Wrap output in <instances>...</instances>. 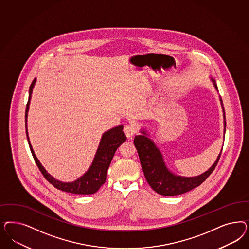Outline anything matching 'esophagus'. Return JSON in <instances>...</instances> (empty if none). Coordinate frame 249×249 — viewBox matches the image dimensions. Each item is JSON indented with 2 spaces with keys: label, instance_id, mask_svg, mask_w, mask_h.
I'll return each mask as SVG.
<instances>
[{
  "label": "esophagus",
  "instance_id": "34e87169",
  "mask_svg": "<svg viewBox=\"0 0 249 249\" xmlns=\"http://www.w3.org/2000/svg\"><path fill=\"white\" fill-rule=\"evenodd\" d=\"M137 125L136 124H127V125L124 126V131L127 138H132V137L135 136V134L137 133Z\"/></svg>",
  "mask_w": 249,
  "mask_h": 249
}]
</instances>
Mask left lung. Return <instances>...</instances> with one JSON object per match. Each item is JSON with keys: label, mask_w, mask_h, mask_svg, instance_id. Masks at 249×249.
I'll list each match as a JSON object with an SVG mask.
<instances>
[{"label": "left lung", "mask_w": 249, "mask_h": 249, "mask_svg": "<svg viewBox=\"0 0 249 249\" xmlns=\"http://www.w3.org/2000/svg\"><path fill=\"white\" fill-rule=\"evenodd\" d=\"M212 81L213 82L214 87L218 90L215 80L212 78ZM220 101L224 112V133H225L226 122L225 110L221 98ZM141 133H143V135L135 137L134 144L139 156V160L144 171L145 179L156 193L164 196L179 195L182 193H188L194 188L200 186L215 169L223 150L222 147L221 153L219 154L213 165L201 175L195 177L178 176L167 168L160 150L155 144L154 141L147 137L148 134H146V131L143 130L141 131Z\"/></svg>", "instance_id": "obj_1"}]
</instances>
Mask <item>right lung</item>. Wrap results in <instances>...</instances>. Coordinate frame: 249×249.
Masks as SVG:
<instances>
[{
    "label": "right lung",
    "mask_w": 249,
    "mask_h": 249,
    "mask_svg": "<svg viewBox=\"0 0 249 249\" xmlns=\"http://www.w3.org/2000/svg\"><path fill=\"white\" fill-rule=\"evenodd\" d=\"M36 81V79L33 80L29 87V97H28V102L25 109V129H26V137L28 140L29 147L32 153L33 158L36 161L38 169L43 174V176L47 178L48 182L53 185L57 190H60L66 193L81 194V195L96 193L101 188V186L105 184L106 180V173L109 169V166L111 164V161L116 149L120 146L121 144H123L126 140V137L123 132L124 126L118 125L104 133L103 137L101 138L93 161L84 175H82L72 182H62L60 180H57L54 177L51 176L49 173H48V171L44 169L42 164L37 160L36 154L33 150L32 145L28 137L27 116H28V110H29L33 88L35 86Z\"/></svg>",
    "instance_id": "right-lung-1"
}]
</instances>
